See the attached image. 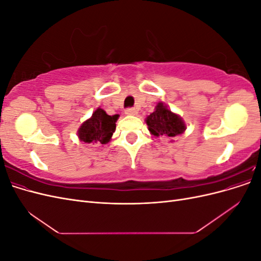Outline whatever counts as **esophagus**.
Listing matches in <instances>:
<instances>
[{"label": "esophagus", "instance_id": "34e87169", "mask_svg": "<svg viewBox=\"0 0 261 261\" xmlns=\"http://www.w3.org/2000/svg\"><path fill=\"white\" fill-rule=\"evenodd\" d=\"M137 110L136 109H127V110H126V111H125V114L126 115H137Z\"/></svg>", "mask_w": 261, "mask_h": 261}]
</instances>
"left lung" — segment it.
<instances>
[{
	"instance_id": "1",
	"label": "left lung",
	"mask_w": 261,
	"mask_h": 261,
	"mask_svg": "<svg viewBox=\"0 0 261 261\" xmlns=\"http://www.w3.org/2000/svg\"><path fill=\"white\" fill-rule=\"evenodd\" d=\"M146 124L151 135L164 137L173 143V138L186 130V124L178 114L172 112L163 102H159L154 111L146 117Z\"/></svg>"
}]
</instances>
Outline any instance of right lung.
Masks as SVG:
<instances>
[{
  "instance_id": "obj_1",
  "label": "right lung",
  "mask_w": 261,
  "mask_h": 261,
  "mask_svg": "<svg viewBox=\"0 0 261 261\" xmlns=\"http://www.w3.org/2000/svg\"><path fill=\"white\" fill-rule=\"evenodd\" d=\"M118 114L109 115L103 109L94 110L92 115L83 122L77 130L78 139L85 144L103 146L111 141L115 132Z\"/></svg>"
}]
</instances>
